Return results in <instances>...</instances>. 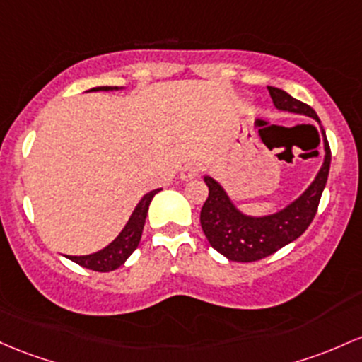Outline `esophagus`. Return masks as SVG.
Wrapping results in <instances>:
<instances>
[{"label":"esophagus","mask_w":362,"mask_h":362,"mask_svg":"<svg viewBox=\"0 0 362 362\" xmlns=\"http://www.w3.org/2000/svg\"><path fill=\"white\" fill-rule=\"evenodd\" d=\"M201 172H202V166L199 165V163L190 161L184 166V168H182L180 177H182V180H192V178L199 177Z\"/></svg>","instance_id":"34e87169"}]
</instances>
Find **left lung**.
<instances>
[{
  "label": "left lung",
  "instance_id": "left-lung-1",
  "mask_svg": "<svg viewBox=\"0 0 362 362\" xmlns=\"http://www.w3.org/2000/svg\"><path fill=\"white\" fill-rule=\"evenodd\" d=\"M268 90L273 105L278 110L308 115L320 123L316 111L309 105L292 98L291 94L278 87H268ZM321 132H323L325 142V161L315 182L299 199L275 214L261 218L245 216L233 206V202L216 180H213L211 177H204L209 194L201 209V226L213 249L223 254L230 261L252 263V261L272 256L278 249L303 235L316 216L321 194L328 180L329 161H332V151H329L323 127H321Z\"/></svg>",
  "mask_w": 362,
  "mask_h": 362
}]
</instances>
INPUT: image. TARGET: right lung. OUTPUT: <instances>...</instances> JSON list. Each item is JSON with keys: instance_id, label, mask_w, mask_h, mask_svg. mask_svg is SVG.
Wrapping results in <instances>:
<instances>
[{"instance_id": "right-lung-1", "label": "right lung", "mask_w": 362, "mask_h": 362, "mask_svg": "<svg viewBox=\"0 0 362 362\" xmlns=\"http://www.w3.org/2000/svg\"><path fill=\"white\" fill-rule=\"evenodd\" d=\"M113 87L103 86V87H94L90 90H111ZM117 89V87H115ZM161 189L151 190L149 194H146L139 204L134 209L132 216L130 220L127 221L125 228L122 230L120 235L117 237L110 245H106L105 249L101 251L94 252V254H87V256H66L70 261L74 263L84 266L87 269H93V272H113L117 269L118 266H122L127 261V257L130 256L134 251L137 249L139 242H141V235H142V228H144L146 223V216H148V209L151 201H153L154 194L160 192Z\"/></svg>"}]
</instances>
